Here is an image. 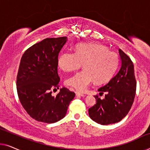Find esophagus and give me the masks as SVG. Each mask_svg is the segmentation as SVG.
<instances>
[{"instance_id": "1", "label": "esophagus", "mask_w": 150, "mask_h": 150, "mask_svg": "<svg viewBox=\"0 0 150 150\" xmlns=\"http://www.w3.org/2000/svg\"><path fill=\"white\" fill-rule=\"evenodd\" d=\"M76 96H81V97H84V96H85V95H84L83 93H80V92H79V91H76Z\"/></svg>"}]
</instances>
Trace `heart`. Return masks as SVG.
Masks as SVG:
<instances>
[{"instance_id":"b5f03b06","label":"heart","mask_w":150,"mask_h":150,"mask_svg":"<svg viewBox=\"0 0 150 150\" xmlns=\"http://www.w3.org/2000/svg\"><path fill=\"white\" fill-rule=\"evenodd\" d=\"M83 63L84 69L66 80L67 85L80 92L86 91L94 81L98 83L108 81L116 70L119 57L104 45L81 43L75 46L74 52L64 51L58 57L59 67L64 71H74Z\"/></svg>"}]
</instances>
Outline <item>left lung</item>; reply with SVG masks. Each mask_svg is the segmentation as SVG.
<instances>
[{
	"label": "left lung",
	"instance_id": "8db88e82",
	"mask_svg": "<svg viewBox=\"0 0 150 150\" xmlns=\"http://www.w3.org/2000/svg\"><path fill=\"white\" fill-rule=\"evenodd\" d=\"M121 67L108 83L98 89L104 99L94 96L96 104L89 109L90 118L101 125L120 122L130 110L136 93L134 65L128 55L119 49Z\"/></svg>",
	"mask_w": 150,
	"mask_h": 150
}]
</instances>
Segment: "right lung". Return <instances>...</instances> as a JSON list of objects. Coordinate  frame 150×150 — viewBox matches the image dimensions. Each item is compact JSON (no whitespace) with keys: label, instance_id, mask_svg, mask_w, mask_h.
Returning <instances> with one entry per match:
<instances>
[{"label":"right lung","instance_id":"obj_1","mask_svg":"<svg viewBox=\"0 0 150 150\" xmlns=\"http://www.w3.org/2000/svg\"><path fill=\"white\" fill-rule=\"evenodd\" d=\"M67 37L46 38L27 49L22 55L17 75L18 95L27 113L38 122L52 124L65 116L75 93L63 87L56 97L52 89L58 88V56Z\"/></svg>","mask_w":150,"mask_h":150}]
</instances>
